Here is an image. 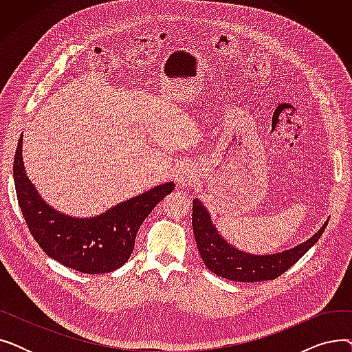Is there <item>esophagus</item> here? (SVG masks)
Segmentation results:
<instances>
[{
  "mask_svg": "<svg viewBox=\"0 0 352 352\" xmlns=\"http://www.w3.org/2000/svg\"><path fill=\"white\" fill-rule=\"evenodd\" d=\"M188 181H191V174H190V173L184 171V173H179V174H177V182H182V184H186V182H188Z\"/></svg>",
  "mask_w": 352,
  "mask_h": 352,
  "instance_id": "obj_1",
  "label": "esophagus"
}]
</instances>
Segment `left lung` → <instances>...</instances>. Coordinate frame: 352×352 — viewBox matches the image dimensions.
Segmentation results:
<instances>
[{
	"instance_id": "1",
	"label": "left lung",
	"mask_w": 352,
	"mask_h": 352,
	"mask_svg": "<svg viewBox=\"0 0 352 352\" xmlns=\"http://www.w3.org/2000/svg\"><path fill=\"white\" fill-rule=\"evenodd\" d=\"M327 223L305 243L272 255H251L230 245L211 223L202 202L192 201V230L202 261L210 271L231 281L258 283L275 280L284 274L321 238Z\"/></svg>"
}]
</instances>
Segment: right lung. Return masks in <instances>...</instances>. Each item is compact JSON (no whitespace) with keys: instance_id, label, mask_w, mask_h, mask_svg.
Wrapping results in <instances>:
<instances>
[{"instance_id":"1","label":"right lung","mask_w":352,"mask_h":352,"mask_svg":"<svg viewBox=\"0 0 352 352\" xmlns=\"http://www.w3.org/2000/svg\"><path fill=\"white\" fill-rule=\"evenodd\" d=\"M14 182L25 223L43 251L60 264L84 274H105L131 256L137 232L160 201L174 190L166 182L109 208L94 218H74L51 208L28 179L23 135L14 157Z\"/></svg>"}]
</instances>
